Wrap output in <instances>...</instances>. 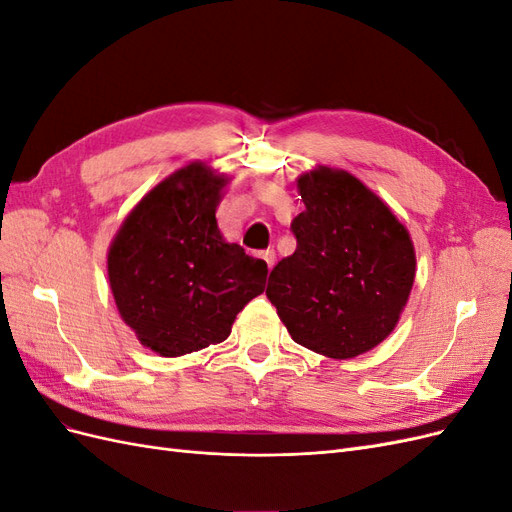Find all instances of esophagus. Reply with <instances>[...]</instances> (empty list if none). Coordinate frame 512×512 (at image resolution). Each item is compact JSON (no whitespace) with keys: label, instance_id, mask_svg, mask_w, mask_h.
<instances>
[{"label":"esophagus","instance_id":"esophagus-1","mask_svg":"<svg viewBox=\"0 0 512 512\" xmlns=\"http://www.w3.org/2000/svg\"><path fill=\"white\" fill-rule=\"evenodd\" d=\"M262 258H265V262H267V267H269V269H273V265H275V252H273V250H267V252H262Z\"/></svg>","mask_w":512,"mask_h":512}]
</instances>
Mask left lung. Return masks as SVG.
I'll list each match as a JSON object with an SVG mask.
<instances>
[{"label":"left lung","instance_id":"1","mask_svg":"<svg viewBox=\"0 0 512 512\" xmlns=\"http://www.w3.org/2000/svg\"><path fill=\"white\" fill-rule=\"evenodd\" d=\"M305 205L290 228L297 250L269 275L267 297L294 342L354 359L393 333L408 303L416 254L408 228L342 168L297 177Z\"/></svg>","mask_w":512,"mask_h":512}]
</instances>
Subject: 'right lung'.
I'll return each instance as SVG.
<instances>
[{
	"label": "right lung",
	"mask_w": 512,
	"mask_h": 512,
	"mask_svg": "<svg viewBox=\"0 0 512 512\" xmlns=\"http://www.w3.org/2000/svg\"><path fill=\"white\" fill-rule=\"evenodd\" d=\"M228 181L200 160L175 170L138 200L108 247L119 316L160 356L224 342L265 290L267 262L228 243L215 220Z\"/></svg>",
	"instance_id": "add662e5"
}]
</instances>
